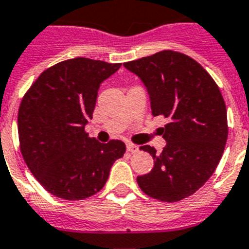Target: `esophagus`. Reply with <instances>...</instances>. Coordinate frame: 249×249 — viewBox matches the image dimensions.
Returning a JSON list of instances; mask_svg holds the SVG:
<instances>
[{
	"instance_id": "esophagus-1",
	"label": "esophagus",
	"mask_w": 249,
	"mask_h": 249,
	"mask_svg": "<svg viewBox=\"0 0 249 249\" xmlns=\"http://www.w3.org/2000/svg\"><path fill=\"white\" fill-rule=\"evenodd\" d=\"M127 151L131 152V153H136V152L139 151V146L135 145V144H131V142H128V144H127Z\"/></svg>"
}]
</instances>
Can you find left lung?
<instances>
[{"label": "left lung", "mask_w": 249, "mask_h": 249, "mask_svg": "<svg viewBox=\"0 0 249 249\" xmlns=\"http://www.w3.org/2000/svg\"><path fill=\"white\" fill-rule=\"evenodd\" d=\"M144 83L152 114L170 122L161 130V153L142 145L155 166L138 177L144 194L165 203L188 197L214 173L226 145L227 111L222 94L208 71L188 55L162 51L123 63Z\"/></svg>", "instance_id": "obj_1"}]
</instances>
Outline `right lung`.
Here are the masks:
<instances>
[{
  "instance_id": "add662e5",
  "label": "right lung",
  "mask_w": 249,
  "mask_h": 249,
  "mask_svg": "<svg viewBox=\"0 0 249 249\" xmlns=\"http://www.w3.org/2000/svg\"><path fill=\"white\" fill-rule=\"evenodd\" d=\"M119 67L83 57L62 61L42 71L23 97L20 152L35 178L55 197L83 200L97 194L126 152L121 140L104 144L84 130L100 84Z\"/></svg>"
}]
</instances>
